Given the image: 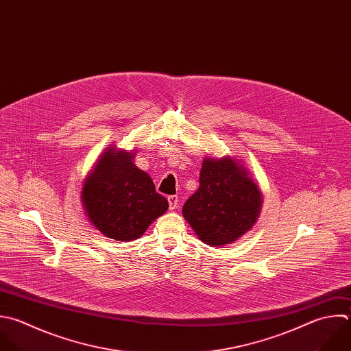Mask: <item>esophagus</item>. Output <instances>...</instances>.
I'll list each match as a JSON object with an SVG mask.
<instances>
[{"mask_svg": "<svg viewBox=\"0 0 351 351\" xmlns=\"http://www.w3.org/2000/svg\"><path fill=\"white\" fill-rule=\"evenodd\" d=\"M167 200H169V206H170V210H174V208H177V206H178V196H176V195H171V196H169V197H167Z\"/></svg>", "mask_w": 351, "mask_h": 351, "instance_id": "esophagus-1", "label": "esophagus"}]
</instances>
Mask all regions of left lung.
<instances>
[{
    "label": "left lung",
    "mask_w": 351,
    "mask_h": 351,
    "mask_svg": "<svg viewBox=\"0 0 351 351\" xmlns=\"http://www.w3.org/2000/svg\"><path fill=\"white\" fill-rule=\"evenodd\" d=\"M199 184V189L185 202L182 215L204 244H230L254 226L262 195L237 159L206 158Z\"/></svg>",
    "instance_id": "8db88e82"
}]
</instances>
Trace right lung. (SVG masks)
I'll return each mask as SVG.
<instances>
[{"label":"right lung","instance_id":"obj_1","mask_svg":"<svg viewBox=\"0 0 351 351\" xmlns=\"http://www.w3.org/2000/svg\"><path fill=\"white\" fill-rule=\"evenodd\" d=\"M134 152L108 147L86 177L81 193L92 225L118 241L141 237L169 208L152 178L134 165Z\"/></svg>","mask_w":351,"mask_h":351}]
</instances>
